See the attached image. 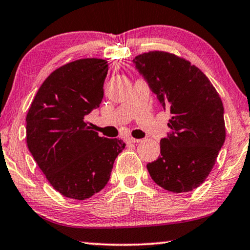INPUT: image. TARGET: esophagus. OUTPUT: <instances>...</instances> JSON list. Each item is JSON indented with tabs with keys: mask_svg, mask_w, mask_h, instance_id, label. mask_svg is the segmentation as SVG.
I'll return each mask as SVG.
<instances>
[{
	"mask_svg": "<svg viewBox=\"0 0 250 250\" xmlns=\"http://www.w3.org/2000/svg\"><path fill=\"white\" fill-rule=\"evenodd\" d=\"M140 141H141L140 139H134V138H131V136L126 138V142H127V143H136V142H140Z\"/></svg>",
	"mask_w": 250,
	"mask_h": 250,
	"instance_id": "34e87169",
	"label": "esophagus"
}]
</instances>
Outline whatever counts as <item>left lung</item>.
Masks as SVG:
<instances>
[{
	"label": "left lung",
	"mask_w": 250,
	"mask_h": 250,
	"mask_svg": "<svg viewBox=\"0 0 250 250\" xmlns=\"http://www.w3.org/2000/svg\"><path fill=\"white\" fill-rule=\"evenodd\" d=\"M133 64L172 114L160 156L146 165L150 176L172 192L196 189L213 169L225 141L220 95L199 68L175 54L152 51L135 57Z\"/></svg>",
	"instance_id": "left-lung-1"
}]
</instances>
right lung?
Returning a JSON list of instances; mask_svg holds the SVG:
<instances>
[{"label": "right lung", "instance_id": "obj_1", "mask_svg": "<svg viewBox=\"0 0 250 250\" xmlns=\"http://www.w3.org/2000/svg\"><path fill=\"white\" fill-rule=\"evenodd\" d=\"M108 62L81 59L54 70L44 81L26 117L27 146L58 192L84 200L110 179L119 139L99 136L85 117L100 107Z\"/></svg>", "mask_w": 250, "mask_h": 250}]
</instances>
